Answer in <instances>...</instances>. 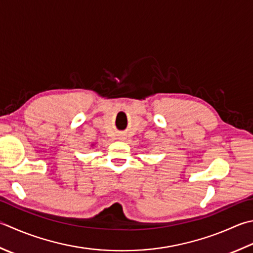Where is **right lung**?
Segmentation results:
<instances>
[{"label": "right lung", "mask_w": 253, "mask_h": 253, "mask_svg": "<svg viewBox=\"0 0 253 253\" xmlns=\"http://www.w3.org/2000/svg\"><path fill=\"white\" fill-rule=\"evenodd\" d=\"M92 146H94V143H92Z\"/></svg>", "instance_id": "right-lung-1"}]
</instances>
